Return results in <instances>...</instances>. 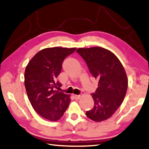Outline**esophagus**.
<instances>
[{
	"label": "esophagus",
	"mask_w": 149,
	"mask_h": 149,
	"mask_svg": "<svg viewBox=\"0 0 149 149\" xmlns=\"http://www.w3.org/2000/svg\"><path fill=\"white\" fill-rule=\"evenodd\" d=\"M74 96V98H75L76 100H78V99L80 98V97H81V96H80V95H75Z\"/></svg>",
	"instance_id": "1"
}]
</instances>
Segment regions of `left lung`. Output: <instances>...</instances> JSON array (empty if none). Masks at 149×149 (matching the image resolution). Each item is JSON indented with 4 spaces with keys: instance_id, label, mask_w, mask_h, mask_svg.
I'll use <instances>...</instances> for the list:
<instances>
[{
    "instance_id": "obj_1",
    "label": "left lung",
    "mask_w": 149,
    "mask_h": 149,
    "mask_svg": "<svg viewBox=\"0 0 149 149\" xmlns=\"http://www.w3.org/2000/svg\"><path fill=\"white\" fill-rule=\"evenodd\" d=\"M76 52L98 80V88L91 94L94 107L86 115L95 122L103 121L110 118L123 101L128 86L125 71L118 58L104 48H78Z\"/></svg>"
}]
</instances>
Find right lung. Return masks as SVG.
<instances>
[{
  "mask_svg": "<svg viewBox=\"0 0 149 149\" xmlns=\"http://www.w3.org/2000/svg\"><path fill=\"white\" fill-rule=\"evenodd\" d=\"M76 48L61 47L42 49L31 59L26 68L24 84L29 102L34 110L50 121L61 118L70 103V95L55 90L62 84L56 78L62 63Z\"/></svg>",
  "mask_w": 149,
  "mask_h": 149,
  "instance_id": "right-lung-1",
  "label": "right lung"
}]
</instances>
